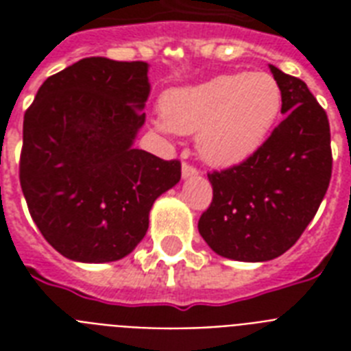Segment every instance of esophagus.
Here are the masks:
<instances>
[{"mask_svg": "<svg viewBox=\"0 0 351 351\" xmlns=\"http://www.w3.org/2000/svg\"><path fill=\"white\" fill-rule=\"evenodd\" d=\"M198 175V169L195 165L191 164H184L182 165V176L184 178H189V176H197Z\"/></svg>", "mask_w": 351, "mask_h": 351, "instance_id": "34e87169", "label": "esophagus"}]
</instances>
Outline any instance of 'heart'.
<instances>
[{
  "label": "heart",
  "instance_id": "heart-1",
  "mask_svg": "<svg viewBox=\"0 0 351 351\" xmlns=\"http://www.w3.org/2000/svg\"><path fill=\"white\" fill-rule=\"evenodd\" d=\"M282 107V90L271 74H219L204 84L167 90L156 127L197 134L208 164L230 167L258 151Z\"/></svg>",
  "mask_w": 351,
  "mask_h": 351
}]
</instances>
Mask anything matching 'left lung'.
<instances>
[{
    "label": "left lung",
    "instance_id": "1",
    "mask_svg": "<svg viewBox=\"0 0 351 351\" xmlns=\"http://www.w3.org/2000/svg\"><path fill=\"white\" fill-rule=\"evenodd\" d=\"M286 114L242 164L213 171V200L198 231L220 256L240 262L277 258L315 217L332 178L326 111L302 80L269 65Z\"/></svg>",
    "mask_w": 351,
    "mask_h": 351
}]
</instances>
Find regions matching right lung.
<instances>
[{"label":"right lung","instance_id":"1","mask_svg":"<svg viewBox=\"0 0 351 351\" xmlns=\"http://www.w3.org/2000/svg\"><path fill=\"white\" fill-rule=\"evenodd\" d=\"M147 63L84 58L43 82L23 120L19 184L49 244L76 262L129 255L154 200L178 184V160L134 149Z\"/></svg>","mask_w":351,"mask_h":351}]
</instances>
